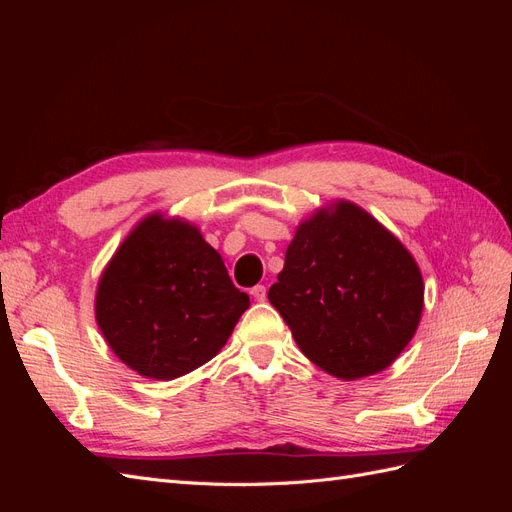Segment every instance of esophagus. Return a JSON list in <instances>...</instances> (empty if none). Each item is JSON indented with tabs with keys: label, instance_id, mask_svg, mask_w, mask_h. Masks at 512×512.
<instances>
[{
	"label": "esophagus",
	"instance_id": "obj_1",
	"mask_svg": "<svg viewBox=\"0 0 512 512\" xmlns=\"http://www.w3.org/2000/svg\"><path fill=\"white\" fill-rule=\"evenodd\" d=\"M252 297L258 301V303H262V301H265L267 299V288L265 286H262V284H258V286H254L252 288Z\"/></svg>",
	"mask_w": 512,
	"mask_h": 512
}]
</instances>
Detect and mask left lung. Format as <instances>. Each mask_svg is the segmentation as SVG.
I'll list each match as a JSON object with an SVG mask.
<instances>
[{"label": "left lung", "mask_w": 512, "mask_h": 512, "mask_svg": "<svg viewBox=\"0 0 512 512\" xmlns=\"http://www.w3.org/2000/svg\"><path fill=\"white\" fill-rule=\"evenodd\" d=\"M416 260L376 218L348 200L299 224L269 288L294 342L339 380L389 367L423 312Z\"/></svg>", "instance_id": "8db88e82"}]
</instances>
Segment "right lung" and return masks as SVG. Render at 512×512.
I'll use <instances>...</instances> for the list:
<instances>
[{"mask_svg": "<svg viewBox=\"0 0 512 512\" xmlns=\"http://www.w3.org/2000/svg\"><path fill=\"white\" fill-rule=\"evenodd\" d=\"M250 307L200 230L153 213L108 262L96 292L106 344L136 374L175 380L218 354Z\"/></svg>", "mask_w": 512, "mask_h": 512, "instance_id": "1", "label": "right lung"}]
</instances>
